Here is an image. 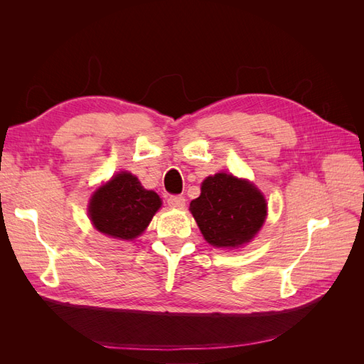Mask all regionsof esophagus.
Segmentation results:
<instances>
[{
    "label": "esophagus",
    "mask_w": 364,
    "mask_h": 364,
    "mask_svg": "<svg viewBox=\"0 0 364 364\" xmlns=\"http://www.w3.org/2000/svg\"><path fill=\"white\" fill-rule=\"evenodd\" d=\"M168 206L173 208H183L185 206V197L183 196H170L167 199Z\"/></svg>",
    "instance_id": "esophagus-1"
}]
</instances>
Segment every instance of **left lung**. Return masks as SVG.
Returning a JSON list of instances; mask_svg holds the SVG:
<instances>
[{"label":"left lung","instance_id":"8db88e82","mask_svg":"<svg viewBox=\"0 0 364 364\" xmlns=\"http://www.w3.org/2000/svg\"><path fill=\"white\" fill-rule=\"evenodd\" d=\"M190 211L205 240L215 247H238L259 230L267 213L262 194L247 181L218 173L202 183Z\"/></svg>","mask_w":364,"mask_h":364}]
</instances>
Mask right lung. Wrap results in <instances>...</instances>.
<instances>
[{
    "instance_id": "add662e5",
    "label": "right lung",
    "mask_w": 364,
    "mask_h": 364,
    "mask_svg": "<svg viewBox=\"0 0 364 364\" xmlns=\"http://www.w3.org/2000/svg\"><path fill=\"white\" fill-rule=\"evenodd\" d=\"M161 206L155 191L144 186L130 173H119L102 188H98L90 203V217L100 232L132 240L144 230Z\"/></svg>"
}]
</instances>
